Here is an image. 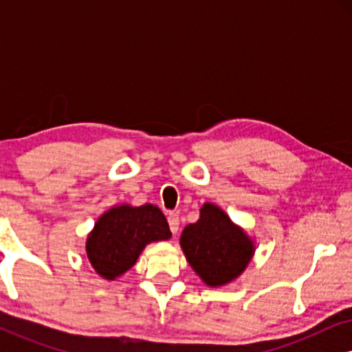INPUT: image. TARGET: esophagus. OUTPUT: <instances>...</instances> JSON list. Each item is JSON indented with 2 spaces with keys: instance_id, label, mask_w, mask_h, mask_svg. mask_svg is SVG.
I'll list each match as a JSON object with an SVG mask.
<instances>
[{
  "instance_id": "obj_1",
  "label": "esophagus",
  "mask_w": 352,
  "mask_h": 352,
  "mask_svg": "<svg viewBox=\"0 0 352 352\" xmlns=\"http://www.w3.org/2000/svg\"><path fill=\"white\" fill-rule=\"evenodd\" d=\"M168 224H170V229L173 234H176L179 230V216L176 213H170L168 214Z\"/></svg>"
}]
</instances>
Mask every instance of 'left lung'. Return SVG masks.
Returning <instances> with one entry per match:
<instances>
[{
	"mask_svg": "<svg viewBox=\"0 0 352 352\" xmlns=\"http://www.w3.org/2000/svg\"><path fill=\"white\" fill-rule=\"evenodd\" d=\"M181 248L187 263L208 287H223L245 271L254 243L219 206L205 204L197 223L186 226Z\"/></svg>",
	"mask_w": 352,
	"mask_h": 352,
	"instance_id": "left-lung-1",
	"label": "left lung"
}]
</instances>
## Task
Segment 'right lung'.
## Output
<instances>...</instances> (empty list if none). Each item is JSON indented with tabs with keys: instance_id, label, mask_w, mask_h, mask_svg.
I'll return each mask as SVG.
<instances>
[{
	"instance_id": "add662e5",
	"label": "right lung",
	"mask_w": 352,
	"mask_h": 352,
	"mask_svg": "<svg viewBox=\"0 0 352 352\" xmlns=\"http://www.w3.org/2000/svg\"><path fill=\"white\" fill-rule=\"evenodd\" d=\"M171 237L165 214L155 205H118L100 216L86 240L91 266L115 280L136 264L147 243Z\"/></svg>"
}]
</instances>
